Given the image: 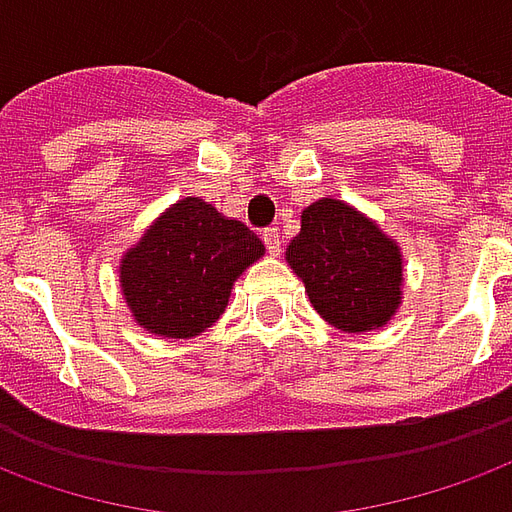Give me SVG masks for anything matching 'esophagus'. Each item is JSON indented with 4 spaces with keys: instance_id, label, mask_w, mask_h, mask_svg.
<instances>
[{
    "instance_id": "1",
    "label": "esophagus",
    "mask_w": 512,
    "mask_h": 512,
    "mask_svg": "<svg viewBox=\"0 0 512 512\" xmlns=\"http://www.w3.org/2000/svg\"><path fill=\"white\" fill-rule=\"evenodd\" d=\"M263 244H266V249L271 255H279V252H282V238H279V230H276V227L263 230Z\"/></svg>"
}]
</instances>
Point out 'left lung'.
Returning a JSON list of instances; mask_svg holds the SVG:
<instances>
[{
	"label": "left lung",
	"instance_id": "1",
	"mask_svg": "<svg viewBox=\"0 0 512 512\" xmlns=\"http://www.w3.org/2000/svg\"><path fill=\"white\" fill-rule=\"evenodd\" d=\"M287 263L325 323L344 333L382 328L401 304V249L344 200L323 198L301 214Z\"/></svg>",
	"mask_w": 512,
	"mask_h": 512
}]
</instances>
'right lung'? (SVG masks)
<instances>
[{
  "label": "right lung",
  "instance_id": "1",
  "mask_svg": "<svg viewBox=\"0 0 512 512\" xmlns=\"http://www.w3.org/2000/svg\"><path fill=\"white\" fill-rule=\"evenodd\" d=\"M266 252L263 241L211 203L184 198L121 257L119 282L135 323L192 339L225 312L233 282Z\"/></svg>",
  "mask_w": 512,
  "mask_h": 512
}]
</instances>
